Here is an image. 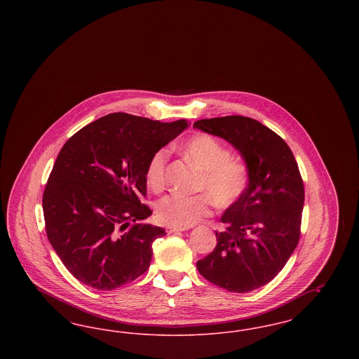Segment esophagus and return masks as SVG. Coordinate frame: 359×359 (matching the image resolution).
<instances>
[{
    "label": "esophagus",
    "mask_w": 359,
    "mask_h": 359,
    "mask_svg": "<svg viewBox=\"0 0 359 359\" xmlns=\"http://www.w3.org/2000/svg\"><path fill=\"white\" fill-rule=\"evenodd\" d=\"M186 229H183V227H175V226H168L167 227V231L172 234V233H177V231H184Z\"/></svg>",
    "instance_id": "esophagus-1"
}]
</instances>
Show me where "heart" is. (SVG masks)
<instances>
[{
	"label": "heart",
	"mask_w": 359,
	"mask_h": 359,
	"mask_svg": "<svg viewBox=\"0 0 359 359\" xmlns=\"http://www.w3.org/2000/svg\"><path fill=\"white\" fill-rule=\"evenodd\" d=\"M183 151L202 170L198 191L206 194L167 195L156 205V215L164 224L184 229L208 217L212 211V201L219 208L238 203L250 186V171L242 161L233 160L230 149L210 135L188 138ZM168 158V148H161L147 164V183L154 191L165 186Z\"/></svg>",
	"instance_id": "b5f03b06"
}]
</instances>
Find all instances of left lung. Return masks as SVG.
Here are the masks:
<instances>
[{"label": "left lung", "mask_w": 359, "mask_h": 359, "mask_svg": "<svg viewBox=\"0 0 359 359\" xmlns=\"http://www.w3.org/2000/svg\"><path fill=\"white\" fill-rule=\"evenodd\" d=\"M194 128L234 145L250 171V186L221 218L226 231L196 262L199 273L223 290H257L281 272L300 239L304 183L288 144L261 122L226 116L196 121Z\"/></svg>", "instance_id": "left-lung-1"}]
</instances>
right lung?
Wrapping results in <instances>:
<instances>
[{
  "label": "right lung",
  "instance_id": "add662e5",
  "mask_svg": "<svg viewBox=\"0 0 359 359\" xmlns=\"http://www.w3.org/2000/svg\"><path fill=\"white\" fill-rule=\"evenodd\" d=\"M187 120L160 122L111 113L78 130L56 157L43 194L46 233L69 273L94 290L122 287L151 265L165 236L142 223L151 156L179 136Z\"/></svg>",
  "mask_w": 359,
  "mask_h": 359
}]
</instances>
